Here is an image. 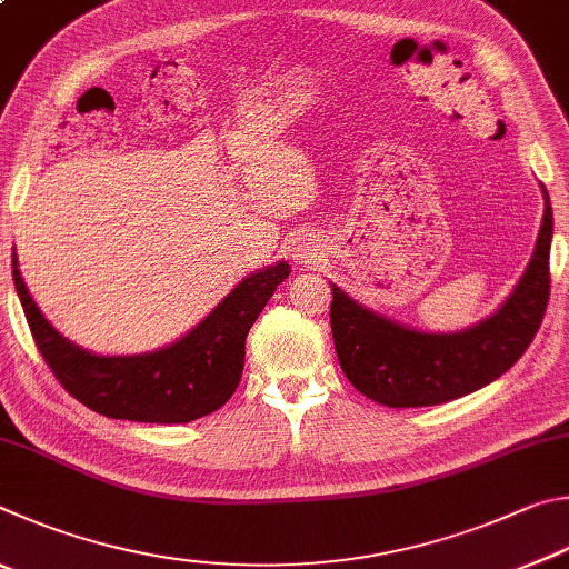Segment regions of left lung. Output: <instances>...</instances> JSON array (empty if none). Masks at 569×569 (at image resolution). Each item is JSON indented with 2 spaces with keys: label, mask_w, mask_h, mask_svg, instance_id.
Wrapping results in <instances>:
<instances>
[{
  "label": "left lung",
  "mask_w": 569,
  "mask_h": 569,
  "mask_svg": "<svg viewBox=\"0 0 569 569\" xmlns=\"http://www.w3.org/2000/svg\"><path fill=\"white\" fill-rule=\"evenodd\" d=\"M542 227L520 284L490 320L452 335H427L365 310L332 284L330 322L347 380L387 407H430L490 385L535 340L550 300L552 207L547 189Z\"/></svg>",
  "instance_id": "left-lung-1"
}]
</instances>
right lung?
Instances as JSON below:
<instances>
[{
  "instance_id": "1",
  "label": "right lung",
  "mask_w": 569,
  "mask_h": 569,
  "mask_svg": "<svg viewBox=\"0 0 569 569\" xmlns=\"http://www.w3.org/2000/svg\"><path fill=\"white\" fill-rule=\"evenodd\" d=\"M290 274L279 262L247 277L212 315L164 350L134 357H99L64 340L44 320L12 257V279L39 355L64 390L112 420L184 425L222 407L234 395L244 367L249 327L277 284Z\"/></svg>"
}]
</instances>
